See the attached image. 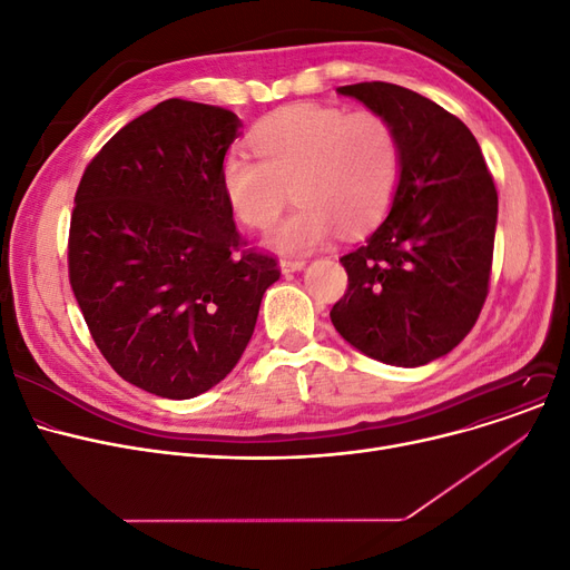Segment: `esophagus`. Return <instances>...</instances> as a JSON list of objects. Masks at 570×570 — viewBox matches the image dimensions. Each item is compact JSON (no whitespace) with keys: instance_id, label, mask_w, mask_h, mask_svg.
<instances>
[{"instance_id":"1","label":"esophagus","mask_w":570,"mask_h":570,"mask_svg":"<svg viewBox=\"0 0 570 570\" xmlns=\"http://www.w3.org/2000/svg\"><path fill=\"white\" fill-rule=\"evenodd\" d=\"M306 266V262L304 259H289V257H285V259H281V272L283 274H294V272H301Z\"/></svg>"}]
</instances>
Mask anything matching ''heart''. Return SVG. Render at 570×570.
Segmentation results:
<instances>
[{
  "mask_svg": "<svg viewBox=\"0 0 570 570\" xmlns=\"http://www.w3.org/2000/svg\"><path fill=\"white\" fill-rule=\"evenodd\" d=\"M250 140L257 156L232 149L220 186L232 214L255 229L274 225L292 190L298 207L266 237L278 253L317 250L338 229L356 237L393 203L403 151L380 112L298 104L262 119Z\"/></svg>",
  "mask_w": 570,
  "mask_h": 570,
  "instance_id": "1",
  "label": "heart"
}]
</instances>
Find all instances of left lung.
I'll list each match as a JSON object with an SVG mask.
<instances>
[{
  "label": "left lung",
  "instance_id": "8db88e82",
  "mask_svg": "<svg viewBox=\"0 0 570 570\" xmlns=\"http://www.w3.org/2000/svg\"><path fill=\"white\" fill-rule=\"evenodd\" d=\"M384 115L403 167L384 223L341 257L350 287L331 308L341 336L389 365L449 354L485 304L497 190L472 130L430 98L391 82L338 87Z\"/></svg>",
  "mask_w": 570,
  "mask_h": 570
}]
</instances>
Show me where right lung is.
I'll use <instances>...</instances> for the list:
<instances>
[{
    "mask_svg": "<svg viewBox=\"0 0 570 570\" xmlns=\"http://www.w3.org/2000/svg\"><path fill=\"white\" fill-rule=\"evenodd\" d=\"M242 119L170 98L126 124L87 165L69 278L100 354L126 382L188 400L242 358L274 257L244 242L220 186Z\"/></svg>",
    "mask_w": 570,
    "mask_h": 570,
    "instance_id": "1",
    "label": "right lung"
}]
</instances>
